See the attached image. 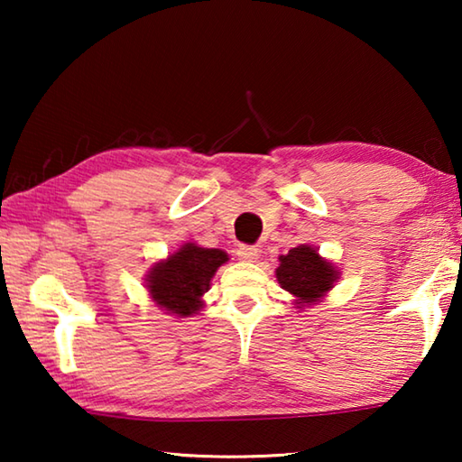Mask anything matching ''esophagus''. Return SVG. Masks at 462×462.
Masks as SVG:
<instances>
[{"instance_id": "esophagus-1", "label": "esophagus", "mask_w": 462, "mask_h": 462, "mask_svg": "<svg viewBox=\"0 0 462 462\" xmlns=\"http://www.w3.org/2000/svg\"><path fill=\"white\" fill-rule=\"evenodd\" d=\"M236 254H238V259H240L242 263H254L256 259H259L261 250L256 248V246H248V245H245V246H240V248L236 250Z\"/></svg>"}]
</instances>
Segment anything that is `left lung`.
Listing matches in <instances>:
<instances>
[{
    "mask_svg": "<svg viewBox=\"0 0 462 462\" xmlns=\"http://www.w3.org/2000/svg\"><path fill=\"white\" fill-rule=\"evenodd\" d=\"M275 277L281 289L293 297L297 310L322 301L340 279V271L332 261L324 259L316 246L300 245L279 256Z\"/></svg>",
    "mask_w": 462,
    "mask_h": 462,
    "instance_id": "1",
    "label": "left lung"
}]
</instances>
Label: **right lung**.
Listing matches in <instances>:
<instances>
[{"label":"right lung","instance_id":"1","mask_svg":"<svg viewBox=\"0 0 462 462\" xmlns=\"http://www.w3.org/2000/svg\"><path fill=\"white\" fill-rule=\"evenodd\" d=\"M230 256L222 248H206L185 242L167 259L152 263L146 271L144 287L159 310L175 318H189L206 306L216 271L228 263Z\"/></svg>","mask_w":462,"mask_h":462}]
</instances>
